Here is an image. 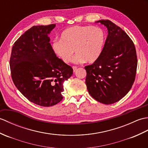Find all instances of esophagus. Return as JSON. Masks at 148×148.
I'll use <instances>...</instances> for the list:
<instances>
[{"mask_svg": "<svg viewBox=\"0 0 148 148\" xmlns=\"http://www.w3.org/2000/svg\"><path fill=\"white\" fill-rule=\"evenodd\" d=\"M73 71L75 72V71L77 70V66H73Z\"/></svg>", "mask_w": 148, "mask_h": 148, "instance_id": "esophagus-1", "label": "esophagus"}]
</instances>
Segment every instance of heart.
Returning a JSON list of instances; mask_svg holds the SVG:
<instances>
[{"label":"heart","instance_id":"b5f03b06","mask_svg":"<svg viewBox=\"0 0 148 148\" xmlns=\"http://www.w3.org/2000/svg\"><path fill=\"white\" fill-rule=\"evenodd\" d=\"M106 36L99 27L92 26H73L61 33V40H56L52 50L64 63H70L74 53L75 63H93L103 53Z\"/></svg>","mask_w":148,"mask_h":148}]
</instances>
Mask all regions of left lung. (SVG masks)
Instances as JSON below:
<instances>
[{"label":"left lung","instance_id":"8db88e82","mask_svg":"<svg viewBox=\"0 0 148 148\" xmlns=\"http://www.w3.org/2000/svg\"><path fill=\"white\" fill-rule=\"evenodd\" d=\"M96 22L106 27L108 35L99 60L85 66V84L94 99L111 104L122 99L132 86L137 66L136 50L129 35L113 22Z\"/></svg>","mask_w":148,"mask_h":148}]
</instances>
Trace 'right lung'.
I'll list each match as a JSON object with an SVG mask.
<instances>
[{"label":"right lung","mask_w":148,"mask_h":148,"mask_svg":"<svg viewBox=\"0 0 148 148\" xmlns=\"http://www.w3.org/2000/svg\"><path fill=\"white\" fill-rule=\"evenodd\" d=\"M55 24L34 26L12 48L11 77L16 88L27 99L49 107L63 99V83L73 75V68L56 57L49 37Z\"/></svg>","instance_id":"obj_1"}]
</instances>
